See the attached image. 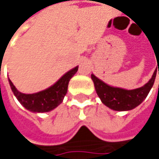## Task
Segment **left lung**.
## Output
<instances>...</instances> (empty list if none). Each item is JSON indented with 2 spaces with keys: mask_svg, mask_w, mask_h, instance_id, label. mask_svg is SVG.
I'll return each instance as SVG.
<instances>
[{
  "mask_svg": "<svg viewBox=\"0 0 159 159\" xmlns=\"http://www.w3.org/2000/svg\"><path fill=\"white\" fill-rule=\"evenodd\" d=\"M157 70L145 85L140 88L134 90H125V89L112 87L106 84L104 82L97 78L92 74L91 77L94 84L95 91L101 99L102 102L107 107L114 111H129L139 105L145 98L148 96L150 89L154 84ZM159 75V66H158Z\"/></svg>",
  "mask_w": 159,
  "mask_h": 159,
  "instance_id": "1",
  "label": "left lung"
}]
</instances>
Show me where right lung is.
Returning <instances> with one entry per match:
<instances>
[{"label": "right lung", "instance_id": "obj_1", "mask_svg": "<svg viewBox=\"0 0 159 159\" xmlns=\"http://www.w3.org/2000/svg\"><path fill=\"white\" fill-rule=\"evenodd\" d=\"M77 70L78 66H75L65 74L54 85L32 94L22 93L16 89L10 79L9 83L16 98L27 110L33 112H48L57 107L63 102V99L67 93L68 83Z\"/></svg>", "mask_w": 159, "mask_h": 159}]
</instances>
